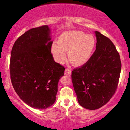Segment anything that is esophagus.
Here are the masks:
<instances>
[{
    "label": "esophagus",
    "mask_w": 130,
    "mask_h": 130,
    "mask_svg": "<svg viewBox=\"0 0 130 130\" xmlns=\"http://www.w3.org/2000/svg\"><path fill=\"white\" fill-rule=\"evenodd\" d=\"M65 74L66 76H70L71 74V70L69 69V68H66L65 71Z\"/></svg>",
    "instance_id": "1"
}]
</instances>
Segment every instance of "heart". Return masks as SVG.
<instances>
[{
    "label": "heart",
    "mask_w": 130,
    "mask_h": 130,
    "mask_svg": "<svg viewBox=\"0 0 130 130\" xmlns=\"http://www.w3.org/2000/svg\"><path fill=\"white\" fill-rule=\"evenodd\" d=\"M57 44L51 46V53L54 60L63 63L67 57L74 66L80 67L86 63L92 57L96 45L95 37L81 31H68L62 34Z\"/></svg>",
    "instance_id": "b5f03b06"
}]
</instances>
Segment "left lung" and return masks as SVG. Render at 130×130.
I'll list each match as a JSON object with an SVG mask.
<instances>
[{"label": "left lung", "instance_id": "1", "mask_svg": "<svg viewBox=\"0 0 130 130\" xmlns=\"http://www.w3.org/2000/svg\"><path fill=\"white\" fill-rule=\"evenodd\" d=\"M96 50L89 60L71 73L79 103L95 110L106 104L117 89L120 71V55L108 37L95 31Z\"/></svg>", "mask_w": 130, "mask_h": 130}]
</instances>
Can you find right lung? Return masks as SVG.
Instances as JSON below:
<instances>
[{"label": "right lung", "instance_id": "right-lung-1", "mask_svg": "<svg viewBox=\"0 0 130 130\" xmlns=\"http://www.w3.org/2000/svg\"><path fill=\"white\" fill-rule=\"evenodd\" d=\"M50 34L48 26L29 30L16 40L11 53L13 87L25 103L38 109L54 103L58 83L65 69L54 60Z\"/></svg>", "mask_w": 130, "mask_h": 130}]
</instances>
